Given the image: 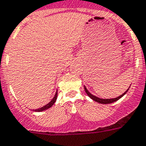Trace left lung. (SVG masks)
I'll list each match as a JSON object with an SVG mask.
<instances>
[{"label": "left lung", "mask_w": 146, "mask_h": 146, "mask_svg": "<svg viewBox=\"0 0 146 146\" xmlns=\"http://www.w3.org/2000/svg\"><path fill=\"white\" fill-rule=\"evenodd\" d=\"M84 90H85L86 94H88V95L89 97H90V98H91V99H92V100H94V101H96V102L100 103V104H111V103H113V102H115V101H116V100H119V99H120V98H121L122 97H123V96L124 95V94H126V92L128 91L129 89H128V90H127V91H126V92H125V93L123 94L122 95L119 96L118 98H113V99H100V98H97V97H95V96L92 95V94H91L90 93V92H89V91H88V90H87V88H86L85 87H84Z\"/></svg>", "instance_id": "obj_1"}]
</instances>
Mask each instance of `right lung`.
Masks as SVG:
<instances>
[{
	"mask_svg": "<svg viewBox=\"0 0 146 146\" xmlns=\"http://www.w3.org/2000/svg\"><path fill=\"white\" fill-rule=\"evenodd\" d=\"M57 91H56V94H55V97L53 98V99L52 100H51L50 102L48 103V104H46V106H44V107H41V108H39V109H37V110H35V111H37V112H40V111H43V110H47L48 109V108H50L52 106L53 104H54V103L55 102V100H56V99H57Z\"/></svg>",
	"mask_w": 146,
	"mask_h": 146,
	"instance_id": "right-lung-1",
	"label": "right lung"
}]
</instances>
